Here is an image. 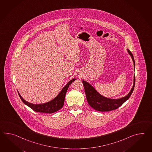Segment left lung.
Returning a JSON list of instances; mask_svg holds the SVG:
<instances>
[{
  "instance_id": "1",
  "label": "left lung",
  "mask_w": 152,
  "mask_h": 152,
  "mask_svg": "<svg viewBox=\"0 0 152 152\" xmlns=\"http://www.w3.org/2000/svg\"><path fill=\"white\" fill-rule=\"evenodd\" d=\"M127 51L132 59L134 65V69L135 70V63L134 56L132 52L129 51V50L127 49ZM82 83L84 86V91L88 104L90 105L92 108H94V110L98 111H110L118 108L130 97L134 89L135 76L134 75V83L131 91L128 95L119 99L106 98L99 94L91 84H89L87 82L83 80Z\"/></svg>"
}]
</instances>
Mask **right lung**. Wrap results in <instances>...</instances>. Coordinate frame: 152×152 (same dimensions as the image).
<instances>
[{
	"label": "right lung",
	"mask_w": 152,
	"mask_h": 152,
	"mask_svg": "<svg viewBox=\"0 0 152 152\" xmlns=\"http://www.w3.org/2000/svg\"><path fill=\"white\" fill-rule=\"evenodd\" d=\"M75 80H76V78H73L71 80L64 86L63 88L61 89V91H60V93L56 98L52 99L51 101L45 102L44 104H34L28 102L23 99V98L21 96L18 91V93L20 98L21 100L23 101L24 104L28 106V107H29L30 108L33 109L34 111L47 113H52L58 111L63 106L65 94L66 93L68 88L69 86Z\"/></svg>",
	"instance_id": "right-lung-1"
}]
</instances>
